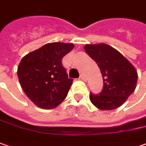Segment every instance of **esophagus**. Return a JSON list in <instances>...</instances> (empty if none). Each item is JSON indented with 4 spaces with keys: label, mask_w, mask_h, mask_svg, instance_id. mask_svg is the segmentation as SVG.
Returning <instances> with one entry per match:
<instances>
[{
    "label": "esophagus",
    "mask_w": 146,
    "mask_h": 146,
    "mask_svg": "<svg viewBox=\"0 0 146 146\" xmlns=\"http://www.w3.org/2000/svg\"><path fill=\"white\" fill-rule=\"evenodd\" d=\"M80 78L82 80V81H86V77L85 74H81L80 75Z\"/></svg>",
    "instance_id": "obj_1"
}]
</instances>
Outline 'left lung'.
Listing matches in <instances>:
<instances>
[{
	"label": "left lung",
	"instance_id": "left-lung-1",
	"mask_svg": "<svg viewBox=\"0 0 146 146\" xmlns=\"http://www.w3.org/2000/svg\"><path fill=\"white\" fill-rule=\"evenodd\" d=\"M84 50L98 64L104 81L100 94L90 93L91 102L100 110L120 107L136 89L138 75L135 67L107 44H86Z\"/></svg>",
	"mask_w": 146,
	"mask_h": 146
}]
</instances>
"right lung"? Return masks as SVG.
<instances>
[{"instance_id": "add662e5", "label": "right lung", "mask_w": 146, "mask_h": 146, "mask_svg": "<svg viewBox=\"0 0 146 146\" xmlns=\"http://www.w3.org/2000/svg\"><path fill=\"white\" fill-rule=\"evenodd\" d=\"M73 47V43H47L21 60L17 70L19 83L37 107L54 109L66 98L73 80L68 78L61 60Z\"/></svg>"}]
</instances>
